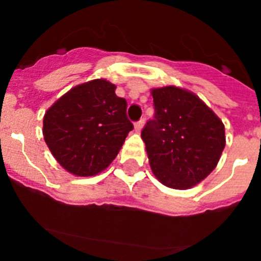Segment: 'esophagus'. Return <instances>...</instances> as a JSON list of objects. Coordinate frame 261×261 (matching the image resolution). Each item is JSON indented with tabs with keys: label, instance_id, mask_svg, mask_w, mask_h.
I'll return each instance as SVG.
<instances>
[{
	"label": "esophagus",
	"instance_id": "34e87169",
	"mask_svg": "<svg viewBox=\"0 0 261 261\" xmlns=\"http://www.w3.org/2000/svg\"><path fill=\"white\" fill-rule=\"evenodd\" d=\"M144 124H145V120L144 119L138 120L137 123H135V129H136V130H137V132H140V130H141V129H142V126H144Z\"/></svg>",
	"mask_w": 261,
	"mask_h": 261
}]
</instances>
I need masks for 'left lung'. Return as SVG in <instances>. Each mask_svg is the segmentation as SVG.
I'll use <instances>...</instances> for the list:
<instances>
[{
    "label": "left lung",
    "mask_w": 261,
    "mask_h": 261,
    "mask_svg": "<svg viewBox=\"0 0 261 261\" xmlns=\"http://www.w3.org/2000/svg\"><path fill=\"white\" fill-rule=\"evenodd\" d=\"M151 95L155 115L141 132L151 171L166 187L188 190L216 168L225 125L188 90L166 86L151 89Z\"/></svg>",
    "instance_id": "8db88e82"
}]
</instances>
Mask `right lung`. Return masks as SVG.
Wrapping results in <instances>:
<instances>
[{
  "instance_id": "1",
  "label": "right lung",
  "mask_w": 261,
  "mask_h": 261,
  "mask_svg": "<svg viewBox=\"0 0 261 261\" xmlns=\"http://www.w3.org/2000/svg\"><path fill=\"white\" fill-rule=\"evenodd\" d=\"M106 80L78 85L48 108L43 135L57 162L70 174L93 176L116 158L133 129L126 100Z\"/></svg>"
}]
</instances>
